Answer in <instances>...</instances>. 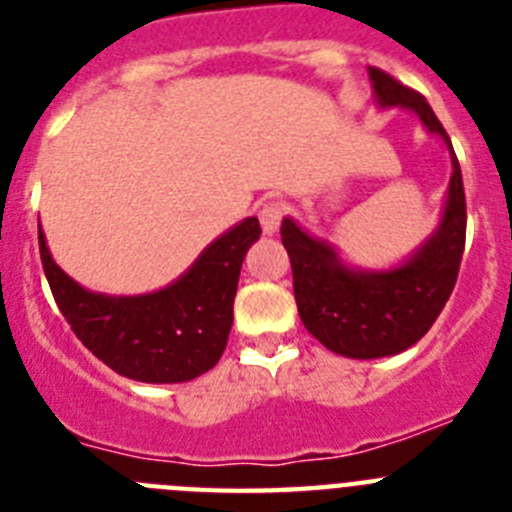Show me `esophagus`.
<instances>
[{
    "label": "esophagus",
    "mask_w": 512,
    "mask_h": 512,
    "mask_svg": "<svg viewBox=\"0 0 512 512\" xmlns=\"http://www.w3.org/2000/svg\"><path fill=\"white\" fill-rule=\"evenodd\" d=\"M287 215V207H284V202H266V205H261L259 210V220H261V228H264V233H274V230L279 228V223H282V217Z\"/></svg>",
    "instance_id": "1"
}]
</instances>
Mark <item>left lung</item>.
<instances>
[{"instance_id":"obj_1","label":"left lung","mask_w":512,"mask_h":512,"mask_svg":"<svg viewBox=\"0 0 512 512\" xmlns=\"http://www.w3.org/2000/svg\"><path fill=\"white\" fill-rule=\"evenodd\" d=\"M379 104H400L413 110L431 133H438L451 151L454 174L449 200L433 238L408 264L392 271H354L323 241L302 233L292 220L282 223V243L292 264V284L300 318L328 351L351 359H379L400 354L428 333L459 277L467 200L459 158L441 120L423 94L405 87L382 69H369Z\"/></svg>"}]
</instances>
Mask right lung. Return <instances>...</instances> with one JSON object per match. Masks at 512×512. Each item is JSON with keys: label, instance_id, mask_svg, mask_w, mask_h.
<instances>
[{"label": "right lung", "instance_id": "right-lung-1", "mask_svg": "<svg viewBox=\"0 0 512 512\" xmlns=\"http://www.w3.org/2000/svg\"><path fill=\"white\" fill-rule=\"evenodd\" d=\"M259 235V220L246 217L207 246L182 279L140 297L87 292L51 259L43 230L38 243L45 279L76 338L122 377L169 384L210 372L223 356L241 264Z\"/></svg>", "mask_w": 512, "mask_h": 512}]
</instances>
